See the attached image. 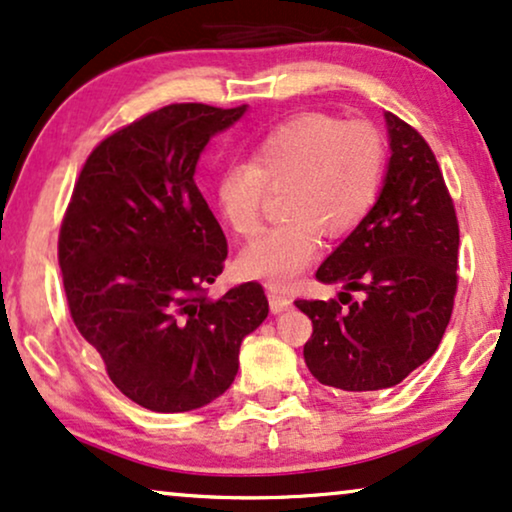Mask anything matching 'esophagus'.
I'll return each mask as SVG.
<instances>
[{"instance_id":"obj_1","label":"esophagus","mask_w":512,"mask_h":512,"mask_svg":"<svg viewBox=\"0 0 512 512\" xmlns=\"http://www.w3.org/2000/svg\"><path fill=\"white\" fill-rule=\"evenodd\" d=\"M267 297H269V309H271V314H281V312H286V309L293 307V300H288L286 295L276 293V290H269Z\"/></svg>"}]
</instances>
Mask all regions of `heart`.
I'll return each instance as SVG.
<instances>
[{
	"instance_id": "obj_1",
	"label": "heart",
	"mask_w": 512,
	"mask_h": 512,
	"mask_svg": "<svg viewBox=\"0 0 512 512\" xmlns=\"http://www.w3.org/2000/svg\"><path fill=\"white\" fill-rule=\"evenodd\" d=\"M383 177L385 141L371 122L302 113L276 125L252 146L248 163L226 165L215 181L219 215L238 236L260 229L267 186L288 184V219L243 248L238 271L288 288L319 255L321 231L342 236L371 212Z\"/></svg>"
}]
</instances>
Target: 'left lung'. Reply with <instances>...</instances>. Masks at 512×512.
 <instances>
[{
  "label": "left lung",
  "instance_id": "8db88e82",
  "mask_svg": "<svg viewBox=\"0 0 512 512\" xmlns=\"http://www.w3.org/2000/svg\"><path fill=\"white\" fill-rule=\"evenodd\" d=\"M385 120L392 155L378 203L316 271L345 293L340 302L295 300L314 326L307 368L345 392L385 390L423 366L442 342L458 288V219L435 153L409 122L394 113Z\"/></svg>",
  "mask_w": 512,
  "mask_h": 512
}]
</instances>
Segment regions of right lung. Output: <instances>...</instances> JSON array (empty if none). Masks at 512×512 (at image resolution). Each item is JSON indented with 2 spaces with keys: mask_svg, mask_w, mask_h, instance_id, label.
I'll return each mask as SVG.
<instances>
[{
  "mask_svg": "<svg viewBox=\"0 0 512 512\" xmlns=\"http://www.w3.org/2000/svg\"><path fill=\"white\" fill-rule=\"evenodd\" d=\"M243 113L172 103L120 127L89 153L63 215L75 328L144 409L193 411L224 394L243 338L269 314L257 281L208 297L229 250L193 174L212 134Z\"/></svg>",
  "mask_w": 512,
  "mask_h": 512,
  "instance_id": "1",
  "label": "right lung"
}]
</instances>
